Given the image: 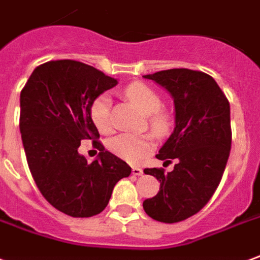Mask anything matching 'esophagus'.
Instances as JSON below:
<instances>
[{
  "instance_id": "1",
  "label": "esophagus",
  "mask_w": 260,
  "mask_h": 260,
  "mask_svg": "<svg viewBox=\"0 0 260 260\" xmlns=\"http://www.w3.org/2000/svg\"><path fill=\"white\" fill-rule=\"evenodd\" d=\"M132 172H133V175H136V176H141V175L144 174V172H143V169L139 168V167H133Z\"/></svg>"
}]
</instances>
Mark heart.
Segmentation results:
<instances>
[{"instance_id":"heart-1","label":"heart","mask_w":260,"mask_h":260,"mask_svg":"<svg viewBox=\"0 0 260 260\" xmlns=\"http://www.w3.org/2000/svg\"><path fill=\"white\" fill-rule=\"evenodd\" d=\"M126 95L144 115L152 133L158 137H164L171 130V115L165 109H161L162 99L159 93L151 86L143 82H134L124 89ZM89 116L98 132L110 134L113 124L110 119V96L102 93L93 99L89 108ZM155 147V141L151 134H120L109 141V148L115 154L128 162L137 164L150 155Z\"/></svg>"}]
</instances>
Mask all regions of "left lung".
<instances>
[{
  "label": "left lung",
  "instance_id": "obj_1",
  "mask_svg": "<svg viewBox=\"0 0 260 260\" xmlns=\"http://www.w3.org/2000/svg\"><path fill=\"white\" fill-rule=\"evenodd\" d=\"M174 98L175 128L156 158L174 171L145 168L159 180V192L143 203L156 221L179 222L199 213L214 194L231 150L230 102L213 77L187 68L144 75Z\"/></svg>",
  "mask_w": 260,
  "mask_h": 260
}]
</instances>
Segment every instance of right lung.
<instances>
[{"label": "right lung", "instance_id": "add662e5", "mask_svg": "<svg viewBox=\"0 0 260 260\" xmlns=\"http://www.w3.org/2000/svg\"><path fill=\"white\" fill-rule=\"evenodd\" d=\"M116 84L88 64L56 60L35 68L21 92L19 128L27 165L43 198L64 214H99L116 183L132 174L96 141L89 116L93 99ZM82 139H93L101 151L91 164L78 154Z\"/></svg>", "mask_w": 260, "mask_h": 260}]
</instances>
